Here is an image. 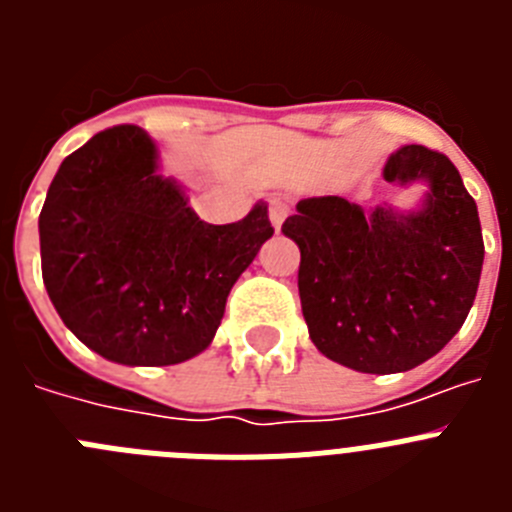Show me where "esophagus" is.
<instances>
[{
	"label": "esophagus",
	"instance_id": "esophagus-1",
	"mask_svg": "<svg viewBox=\"0 0 512 512\" xmlns=\"http://www.w3.org/2000/svg\"><path fill=\"white\" fill-rule=\"evenodd\" d=\"M289 215V205L284 200H271L269 202V220L271 225H274V230L282 228L284 217Z\"/></svg>",
	"mask_w": 512,
	"mask_h": 512
}]
</instances>
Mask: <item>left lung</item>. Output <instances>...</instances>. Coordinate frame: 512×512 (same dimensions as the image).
I'll return each mask as SVG.
<instances>
[{
	"mask_svg": "<svg viewBox=\"0 0 512 512\" xmlns=\"http://www.w3.org/2000/svg\"><path fill=\"white\" fill-rule=\"evenodd\" d=\"M384 179H425L423 210L364 212L343 197H312L282 225L300 246L297 287L312 343L364 374L408 372L436 356L467 320L485 259L477 202L449 156L405 146Z\"/></svg>",
	"mask_w": 512,
	"mask_h": 512,
	"instance_id": "left-lung-1",
	"label": "left lung"
}]
</instances>
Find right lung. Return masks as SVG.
Here are the masks:
<instances>
[{"mask_svg":"<svg viewBox=\"0 0 512 512\" xmlns=\"http://www.w3.org/2000/svg\"><path fill=\"white\" fill-rule=\"evenodd\" d=\"M40 266L66 328L104 359L169 366L205 351L235 279L274 235L266 205L210 225L138 125L63 158L40 210Z\"/></svg>","mask_w":512,"mask_h":512,"instance_id":"obj_1","label":"right lung"}]
</instances>
